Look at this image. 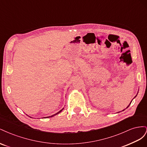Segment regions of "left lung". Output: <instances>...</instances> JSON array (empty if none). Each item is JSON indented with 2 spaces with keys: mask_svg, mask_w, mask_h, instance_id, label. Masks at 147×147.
Returning <instances> with one entry per match:
<instances>
[{
  "mask_svg": "<svg viewBox=\"0 0 147 147\" xmlns=\"http://www.w3.org/2000/svg\"><path fill=\"white\" fill-rule=\"evenodd\" d=\"M129 106H128V107H129Z\"/></svg>",
  "mask_w": 147,
  "mask_h": 147,
  "instance_id": "left-lung-1",
  "label": "left lung"
}]
</instances>
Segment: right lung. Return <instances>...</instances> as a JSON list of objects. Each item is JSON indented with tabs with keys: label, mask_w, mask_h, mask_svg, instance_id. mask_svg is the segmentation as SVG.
I'll return each mask as SVG.
<instances>
[{
	"label": "right lung",
	"mask_w": 147,
	"mask_h": 147,
	"mask_svg": "<svg viewBox=\"0 0 147 147\" xmlns=\"http://www.w3.org/2000/svg\"><path fill=\"white\" fill-rule=\"evenodd\" d=\"M63 109H62V110H61L59 111V112H57V113H56V114H55V115H51V116H50V117H48L47 118H49V117H53V116H55V115H57V114H58L59 113H60V112H61V111H62V110H63Z\"/></svg>",
	"instance_id": "right-lung-1"
}]
</instances>
